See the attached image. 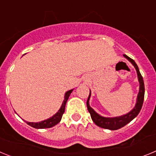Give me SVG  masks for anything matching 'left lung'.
Returning a JSON list of instances; mask_svg holds the SVG:
<instances>
[{
  "label": "left lung",
  "instance_id": "left-lung-1",
  "mask_svg": "<svg viewBox=\"0 0 156 156\" xmlns=\"http://www.w3.org/2000/svg\"><path fill=\"white\" fill-rule=\"evenodd\" d=\"M125 58L126 59H128L130 62L132 63L134 68L136 69V71H137V78H138L139 83H140V87H139V93L137 94V102L135 105L134 108L131 110V111L128 112L127 114L123 115H121V116L118 117H104L100 115L99 114H98L93 108H91L89 105V99L90 97V94H89V97H88L87 101V109L89 111L90 114V116H91L92 120L94 121L95 124L97 126H100L101 128H104V129H111V130H115V129H120L122 126H126L127 123H129L131 120H133L135 117L137 116V115L140 112V109H141V107H142L143 101H144V80H143V77L140 74V71H139L138 66L136 64L133 59L130 58L129 57H128L126 55H123Z\"/></svg>",
  "mask_w": 156,
  "mask_h": 156
}]
</instances>
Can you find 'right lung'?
<instances>
[{"mask_svg":"<svg viewBox=\"0 0 156 156\" xmlns=\"http://www.w3.org/2000/svg\"><path fill=\"white\" fill-rule=\"evenodd\" d=\"M73 90H69L68 91L66 92V94H65V98L64 101H63L62 105L61 108L58 111L57 113H55L53 116H51L49 119H47L44 121H41V122H27V124L30 125V126L32 127L36 128V129H44V128H51L52 126H55L56 124H58L62 119V117L63 113H64L65 112V108H66V104L67 102V101H68L69 97L70 94L72 93V91Z\"/></svg>","mask_w":156,"mask_h":156,"instance_id":"1","label":"right lung"}]
</instances>
